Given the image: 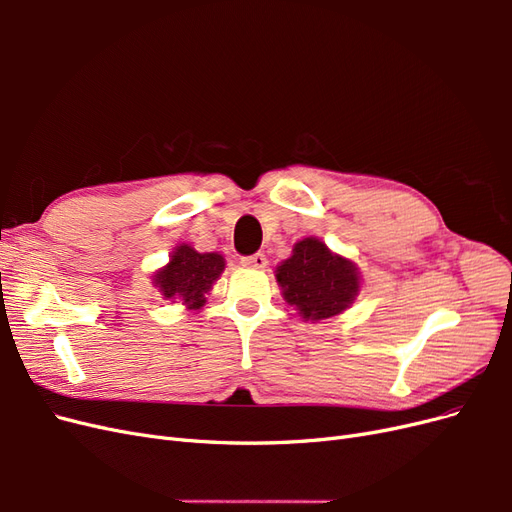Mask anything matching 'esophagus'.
Returning <instances> with one entry per match:
<instances>
[{
	"mask_svg": "<svg viewBox=\"0 0 512 512\" xmlns=\"http://www.w3.org/2000/svg\"><path fill=\"white\" fill-rule=\"evenodd\" d=\"M241 265L243 267H250V269H265L269 265V260H267L265 254H254V256L241 258Z\"/></svg>",
	"mask_w": 512,
	"mask_h": 512,
	"instance_id": "obj_1",
	"label": "esophagus"
}]
</instances>
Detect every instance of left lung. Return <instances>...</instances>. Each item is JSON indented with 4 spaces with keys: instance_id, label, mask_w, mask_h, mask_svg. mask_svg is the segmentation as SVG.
<instances>
[{
    "instance_id": "1",
    "label": "left lung",
    "mask_w": 512,
    "mask_h": 512,
    "mask_svg": "<svg viewBox=\"0 0 512 512\" xmlns=\"http://www.w3.org/2000/svg\"><path fill=\"white\" fill-rule=\"evenodd\" d=\"M275 280L284 301L309 322L344 314L361 292L359 267L318 237L294 243L292 254L275 267Z\"/></svg>"
}]
</instances>
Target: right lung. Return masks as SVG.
<instances>
[{"label": "right lung", "mask_w": 512, "mask_h": 512, "mask_svg": "<svg viewBox=\"0 0 512 512\" xmlns=\"http://www.w3.org/2000/svg\"><path fill=\"white\" fill-rule=\"evenodd\" d=\"M226 269V260L218 252H196L190 243H179L168 262L151 275V286L162 299L181 303L188 309H200L213 284Z\"/></svg>", "instance_id": "right-lung-1"}]
</instances>
